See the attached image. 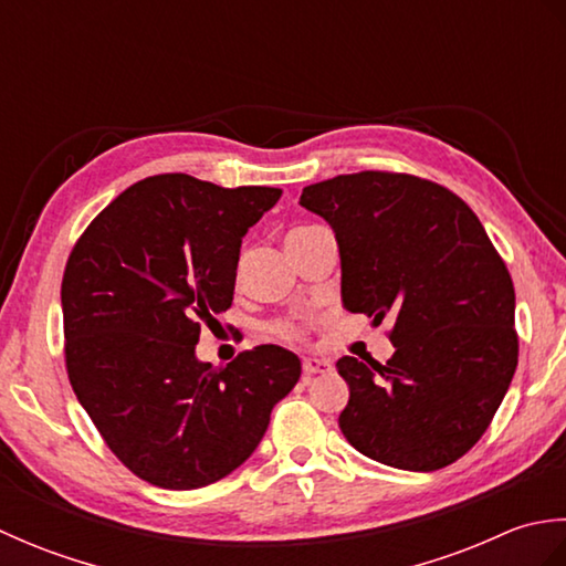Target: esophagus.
Listing matches in <instances>:
<instances>
[{"instance_id":"obj_1","label":"esophagus","mask_w":566,"mask_h":566,"mask_svg":"<svg viewBox=\"0 0 566 566\" xmlns=\"http://www.w3.org/2000/svg\"><path fill=\"white\" fill-rule=\"evenodd\" d=\"M333 365L328 363V359H318V357H306L302 363V371L304 377H314V375H326V371H331Z\"/></svg>"}]
</instances>
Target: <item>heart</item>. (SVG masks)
I'll use <instances>...</instances> for the list:
<instances>
[{
  "instance_id": "1",
  "label": "heart",
  "mask_w": 566,
  "mask_h": 566,
  "mask_svg": "<svg viewBox=\"0 0 566 566\" xmlns=\"http://www.w3.org/2000/svg\"><path fill=\"white\" fill-rule=\"evenodd\" d=\"M296 231H298V228H296ZM270 333L274 335V338H280L284 343H296V340L304 338L302 326H298V323H294V321H272Z\"/></svg>"
}]
</instances>
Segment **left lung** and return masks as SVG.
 Returning <instances> with one entry per match:
<instances>
[{
	"label": "left lung",
	"instance_id": "8db88e82",
	"mask_svg": "<svg viewBox=\"0 0 566 566\" xmlns=\"http://www.w3.org/2000/svg\"><path fill=\"white\" fill-rule=\"evenodd\" d=\"M302 207L335 231L343 304L375 326L391 316L387 365L345 355L338 418L369 460L436 472L491 426L518 365L515 292L482 221L430 179L365 170L304 187Z\"/></svg>",
	"mask_w": 566,
	"mask_h": 566
}]
</instances>
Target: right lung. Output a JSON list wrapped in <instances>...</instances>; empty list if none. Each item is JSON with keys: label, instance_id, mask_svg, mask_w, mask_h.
Wrapping results in <instances>:
<instances>
[{"label": "right lung", "instance_id": "add662e5", "mask_svg": "<svg viewBox=\"0 0 566 566\" xmlns=\"http://www.w3.org/2000/svg\"><path fill=\"white\" fill-rule=\"evenodd\" d=\"M280 197L155 175L122 191L70 252L67 377L106 448L143 482L187 491L231 474L302 377L298 357L276 345L221 369L195 355L203 323L233 304L243 235Z\"/></svg>", "mask_w": 566, "mask_h": 566}]
</instances>
